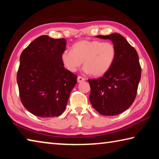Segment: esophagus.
Instances as JSON below:
<instances>
[{
    "label": "esophagus",
    "instance_id": "obj_1",
    "mask_svg": "<svg viewBox=\"0 0 159 159\" xmlns=\"http://www.w3.org/2000/svg\"><path fill=\"white\" fill-rule=\"evenodd\" d=\"M84 80H85V78H83V77H82V76H78V79H77L78 83L83 82V81H84Z\"/></svg>",
    "mask_w": 159,
    "mask_h": 159
}]
</instances>
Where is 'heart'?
<instances>
[{"label": "heart", "instance_id": "obj_1", "mask_svg": "<svg viewBox=\"0 0 159 159\" xmlns=\"http://www.w3.org/2000/svg\"><path fill=\"white\" fill-rule=\"evenodd\" d=\"M116 57V48L110 42L97 40H82L73 45L72 50H64L61 54L64 66L71 72H75L84 64L86 74L99 77L108 72Z\"/></svg>", "mask_w": 159, "mask_h": 159}]
</instances>
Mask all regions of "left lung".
Listing matches in <instances>:
<instances>
[{
    "label": "left lung",
    "instance_id": "left-lung-1",
    "mask_svg": "<svg viewBox=\"0 0 159 159\" xmlns=\"http://www.w3.org/2000/svg\"><path fill=\"white\" fill-rule=\"evenodd\" d=\"M96 37L111 40L116 48V57L106 74L98 79L88 80L89 99L102 115L120 114L132 105L137 95L141 78L138 52L119 34Z\"/></svg>",
    "mask_w": 159,
    "mask_h": 159
}]
</instances>
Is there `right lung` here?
I'll return each instance as SVG.
<instances>
[{"instance_id": "right-lung-1", "label": "right lung", "mask_w": 159, "mask_h": 159, "mask_svg": "<svg viewBox=\"0 0 159 159\" xmlns=\"http://www.w3.org/2000/svg\"><path fill=\"white\" fill-rule=\"evenodd\" d=\"M65 49L64 39L43 35L21 54L17 76L20 99L24 107L36 116H60L76 84V75L61 62V54Z\"/></svg>"}]
</instances>
